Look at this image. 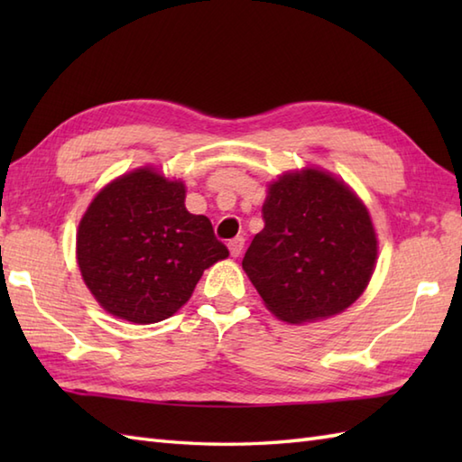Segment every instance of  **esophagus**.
Instances as JSON below:
<instances>
[{
	"instance_id": "34e87169",
	"label": "esophagus",
	"mask_w": 462,
	"mask_h": 462,
	"mask_svg": "<svg viewBox=\"0 0 462 462\" xmlns=\"http://www.w3.org/2000/svg\"><path fill=\"white\" fill-rule=\"evenodd\" d=\"M228 250H230V254H232V258H238L240 254H242V250H244V238L240 236V238L230 240V242H228Z\"/></svg>"
}]
</instances>
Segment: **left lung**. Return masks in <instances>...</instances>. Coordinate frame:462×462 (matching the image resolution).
<instances>
[{"mask_svg": "<svg viewBox=\"0 0 462 462\" xmlns=\"http://www.w3.org/2000/svg\"><path fill=\"white\" fill-rule=\"evenodd\" d=\"M263 230L242 268L282 321L337 316L367 288L377 236L357 194L319 169L282 174L268 186Z\"/></svg>", "mask_w": 462, "mask_h": 462, "instance_id": "8db88e82", "label": "left lung"}]
</instances>
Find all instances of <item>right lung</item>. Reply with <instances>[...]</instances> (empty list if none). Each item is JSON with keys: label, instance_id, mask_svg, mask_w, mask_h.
Returning a JSON list of instances; mask_svg holds the SVG:
<instances>
[{"label": "right lung", "instance_id": "right-lung-1", "mask_svg": "<svg viewBox=\"0 0 462 462\" xmlns=\"http://www.w3.org/2000/svg\"><path fill=\"white\" fill-rule=\"evenodd\" d=\"M186 186L144 166L95 196L77 230V263L111 316L156 323L190 300L206 268L228 258L210 220L184 206Z\"/></svg>", "mask_w": 462, "mask_h": 462}]
</instances>
